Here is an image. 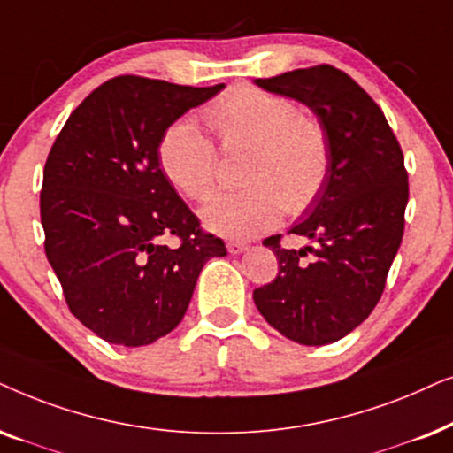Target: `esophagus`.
Returning a JSON list of instances; mask_svg holds the SVG:
<instances>
[{
    "label": "esophagus",
    "mask_w": 453,
    "mask_h": 453,
    "mask_svg": "<svg viewBox=\"0 0 453 453\" xmlns=\"http://www.w3.org/2000/svg\"><path fill=\"white\" fill-rule=\"evenodd\" d=\"M226 246H227V252H230V255H242V252L249 249L244 242H227Z\"/></svg>",
    "instance_id": "1"
}]
</instances>
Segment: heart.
Instances as JSON below:
<instances>
[{"label":"heart","instance_id":"b5f03b06","mask_svg":"<svg viewBox=\"0 0 453 453\" xmlns=\"http://www.w3.org/2000/svg\"><path fill=\"white\" fill-rule=\"evenodd\" d=\"M204 119L226 149L250 147L244 188L221 192L201 211L211 232L252 238L273 227L283 211L296 215L321 195L329 176V141L321 122L298 113L286 96L257 87H236L204 110ZM159 165L170 182L195 201L217 186V150L192 122L180 119L159 141Z\"/></svg>","mask_w":453,"mask_h":453}]
</instances>
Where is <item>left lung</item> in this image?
<instances>
[{"mask_svg": "<svg viewBox=\"0 0 453 453\" xmlns=\"http://www.w3.org/2000/svg\"><path fill=\"white\" fill-rule=\"evenodd\" d=\"M255 84L315 113L331 164L321 195L289 230L315 246L281 249L280 236L265 240L280 273L252 298L288 340L325 346L357 329L381 298L403 234V155L379 105L334 65L257 78Z\"/></svg>", "mask_w": 453, "mask_h": 453, "instance_id": "obj_1", "label": "left lung"}]
</instances>
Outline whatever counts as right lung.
I'll use <instances>...</instances> for the list:
<instances>
[{
    "instance_id": "obj_1",
    "label": "right lung",
    "mask_w": 453,
    "mask_h": 453,
    "mask_svg": "<svg viewBox=\"0 0 453 453\" xmlns=\"http://www.w3.org/2000/svg\"><path fill=\"white\" fill-rule=\"evenodd\" d=\"M223 87L111 78L53 142L41 190L45 255L72 315L101 340L141 348L170 334L204 263L227 255L201 232L157 153L164 132Z\"/></svg>"
}]
</instances>
